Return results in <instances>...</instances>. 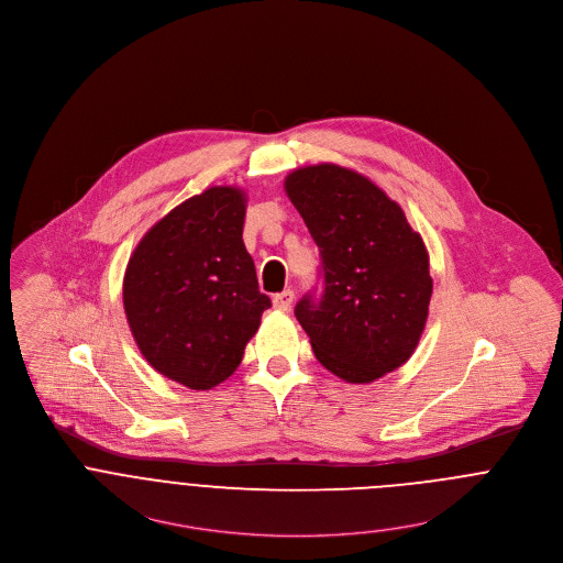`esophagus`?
I'll use <instances>...</instances> for the list:
<instances>
[{
    "instance_id": "obj_1",
    "label": "esophagus",
    "mask_w": 563,
    "mask_h": 563,
    "mask_svg": "<svg viewBox=\"0 0 563 563\" xmlns=\"http://www.w3.org/2000/svg\"><path fill=\"white\" fill-rule=\"evenodd\" d=\"M292 301H295V292L292 290H284V292L273 297V307L279 309V311H288L290 306H292Z\"/></svg>"
}]
</instances>
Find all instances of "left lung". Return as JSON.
Here are the masks:
<instances>
[{"instance_id": "left-lung-1", "label": "left lung", "mask_w": 563, "mask_h": 563, "mask_svg": "<svg viewBox=\"0 0 563 563\" xmlns=\"http://www.w3.org/2000/svg\"><path fill=\"white\" fill-rule=\"evenodd\" d=\"M284 189L320 250L322 295L295 316L316 358L346 383H372L409 361L426 327L432 277L402 208L335 163L307 165Z\"/></svg>"}]
</instances>
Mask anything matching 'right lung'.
Masks as SVG:
<instances>
[{"label":"right lung","mask_w":563,"mask_h":563,"mask_svg":"<svg viewBox=\"0 0 563 563\" xmlns=\"http://www.w3.org/2000/svg\"><path fill=\"white\" fill-rule=\"evenodd\" d=\"M247 198L208 187L169 210L126 264L122 301L154 369L189 389H212L241 365L271 299L243 243Z\"/></svg>","instance_id":"obj_1"}]
</instances>
